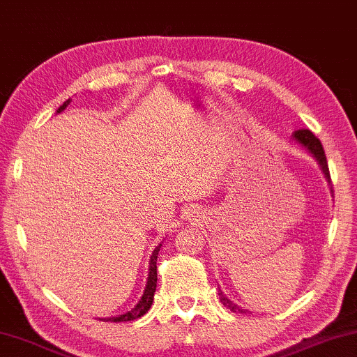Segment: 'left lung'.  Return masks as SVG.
Returning a JSON list of instances; mask_svg holds the SVG:
<instances>
[{
  "label": "left lung",
  "mask_w": 357,
  "mask_h": 357,
  "mask_svg": "<svg viewBox=\"0 0 357 357\" xmlns=\"http://www.w3.org/2000/svg\"><path fill=\"white\" fill-rule=\"evenodd\" d=\"M292 140L296 142V144L302 145L303 149H305V150L308 151V153H310V155L313 156V158L317 160V163H318V166H320L323 176H325V179L328 181V186H330L331 196H333V186H331L330 171H328L326 156H325V150H323V146H321V142L318 140L317 137L313 135L312 132L308 130V129H302V130L294 132V134H292ZM218 297H220V302L223 303V305H225L227 308H230L231 312H235V313H248V310H246V308L236 305L235 302H231L230 298H228V297L225 296V294H223V292L220 291V289H218Z\"/></svg>",
  "instance_id": "left-lung-1"
}]
</instances>
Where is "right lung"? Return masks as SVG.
Listing matches in <instances>:
<instances>
[{
	"label": "right lung",
	"instance_id": "right-lung-1",
	"mask_svg": "<svg viewBox=\"0 0 357 357\" xmlns=\"http://www.w3.org/2000/svg\"><path fill=\"white\" fill-rule=\"evenodd\" d=\"M71 99H66V101L61 104V106L56 109V112H61L65 111L66 106H68ZM163 243V241H161ZM161 243L156 246L153 250V253H151V258H150V268H149V279H146V286H145V291H144V296L140 297V301L135 303L134 308H130V310H127L126 313H122V315H117V317H107V318H99V320H104V321H114V323H119V321H132V320H137V318L144 317L146 312L150 310L151 303H153V296H155V291H156V258H158V251L161 248Z\"/></svg>",
	"mask_w": 357,
	"mask_h": 357
}]
</instances>
